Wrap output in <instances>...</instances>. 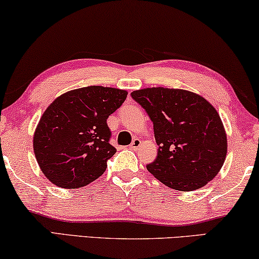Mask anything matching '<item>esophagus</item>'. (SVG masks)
Instances as JSON below:
<instances>
[{"mask_svg":"<svg viewBox=\"0 0 259 259\" xmlns=\"http://www.w3.org/2000/svg\"><path fill=\"white\" fill-rule=\"evenodd\" d=\"M141 145H142V141L140 140V138H135V140L133 141V143H131V144H130V149L137 150Z\"/></svg>","mask_w":259,"mask_h":259,"instance_id":"esophagus-1","label":"esophagus"}]
</instances>
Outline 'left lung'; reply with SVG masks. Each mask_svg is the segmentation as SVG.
I'll return each instance as SVG.
<instances>
[{"label": "left lung", "mask_w": 259, "mask_h": 259, "mask_svg": "<svg viewBox=\"0 0 259 259\" xmlns=\"http://www.w3.org/2000/svg\"><path fill=\"white\" fill-rule=\"evenodd\" d=\"M131 96L153 123L157 158L146 168L177 191H194L213 180L223 166L228 143L221 117L201 95L152 87Z\"/></svg>", "instance_id": "1"}]
</instances>
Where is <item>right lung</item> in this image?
<instances>
[{
  "mask_svg": "<svg viewBox=\"0 0 259 259\" xmlns=\"http://www.w3.org/2000/svg\"><path fill=\"white\" fill-rule=\"evenodd\" d=\"M128 92L88 86L58 98L41 115L33 135L39 167L52 184L79 188L101 177L116 152L109 144L107 118L122 106Z\"/></svg>",
  "mask_w": 259,
  "mask_h": 259,
  "instance_id": "1",
  "label": "right lung"
}]
</instances>
